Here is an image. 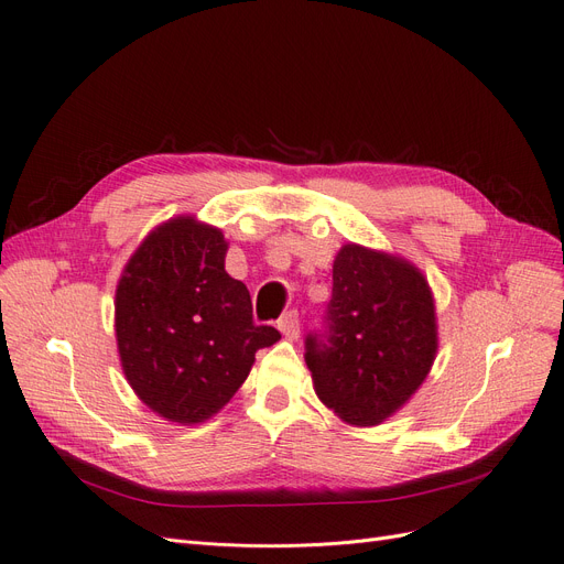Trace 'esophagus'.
<instances>
[{"label":"esophagus","instance_id":"1","mask_svg":"<svg viewBox=\"0 0 564 564\" xmlns=\"http://www.w3.org/2000/svg\"><path fill=\"white\" fill-rule=\"evenodd\" d=\"M278 328L284 337H289V340H296V337L301 335V322H299V312L296 310H289L286 314H282L280 322H278Z\"/></svg>","mask_w":564,"mask_h":564}]
</instances>
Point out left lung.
<instances>
[{"label":"left lung","instance_id":"obj_1","mask_svg":"<svg viewBox=\"0 0 564 564\" xmlns=\"http://www.w3.org/2000/svg\"><path fill=\"white\" fill-rule=\"evenodd\" d=\"M435 354V301L421 270L345 245L333 261L324 330L305 337L319 400L351 425H377L416 393Z\"/></svg>","mask_w":564,"mask_h":564}]
</instances>
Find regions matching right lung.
I'll return each mask as SVG.
<instances>
[{"mask_svg":"<svg viewBox=\"0 0 564 564\" xmlns=\"http://www.w3.org/2000/svg\"><path fill=\"white\" fill-rule=\"evenodd\" d=\"M229 245L194 217L160 224L131 254L116 291L122 370L152 412L204 423L240 389L254 354L280 340L252 319L250 291L224 270Z\"/></svg>","mask_w":564,"mask_h":564,"instance_id":"right-lung-1","label":"right lung"}]
</instances>
